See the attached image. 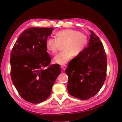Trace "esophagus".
<instances>
[{
	"label": "esophagus",
	"mask_w": 122,
	"mask_h": 122,
	"mask_svg": "<svg viewBox=\"0 0 122 122\" xmlns=\"http://www.w3.org/2000/svg\"><path fill=\"white\" fill-rule=\"evenodd\" d=\"M61 68L62 70H65L66 69V66L65 65H62L61 66Z\"/></svg>",
	"instance_id": "obj_1"
}]
</instances>
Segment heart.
Masks as SVG:
<instances>
[{
  "instance_id": "1",
  "label": "heart",
  "mask_w": 122,
  "mask_h": 122,
  "mask_svg": "<svg viewBox=\"0 0 122 122\" xmlns=\"http://www.w3.org/2000/svg\"><path fill=\"white\" fill-rule=\"evenodd\" d=\"M87 44V36L84 33L76 29H66L55 33V39H48L46 47L49 53L54 55L62 46L64 51L56 55L53 61L55 64L65 65L72 57L73 53L77 55L81 53Z\"/></svg>"
}]
</instances>
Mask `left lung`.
<instances>
[{"label": "left lung", "mask_w": 122, "mask_h": 122, "mask_svg": "<svg viewBox=\"0 0 122 122\" xmlns=\"http://www.w3.org/2000/svg\"><path fill=\"white\" fill-rule=\"evenodd\" d=\"M87 48L68 65L65 72L68 76V91L72 96L87 100L96 95L106 77L107 56L102 42L90 30Z\"/></svg>", "instance_id": "8db88e82"}]
</instances>
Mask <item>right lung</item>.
I'll return each instance as SVG.
<instances>
[{"mask_svg":"<svg viewBox=\"0 0 122 122\" xmlns=\"http://www.w3.org/2000/svg\"><path fill=\"white\" fill-rule=\"evenodd\" d=\"M53 28L31 27L19 36L10 53V76L20 96L34 104L51 95L61 73L59 65H50L46 43ZM46 68L45 69L43 68Z\"/></svg>","mask_w":122,"mask_h":122,"instance_id":"right-lung-1","label":"right lung"}]
</instances>
